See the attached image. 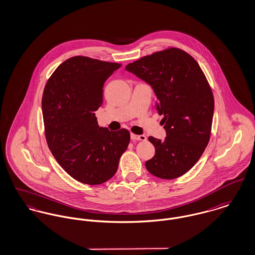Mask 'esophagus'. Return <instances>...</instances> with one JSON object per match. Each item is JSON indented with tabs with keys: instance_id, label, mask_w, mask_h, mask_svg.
<instances>
[{
	"instance_id": "obj_1",
	"label": "esophagus",
	"mask_w": 255,
	"mask_h": 255,
	"mask_svg": "<svg viewBox=\"0 0 255 255\" xmlns=\"http://www.w3.org/2000/svg\"><path fill=\"white\" fill-rule=\"evenodd\" d=\"M130 138L132 140H139V141H145L147 137L145 135H137V134H134V133H131L130 134Z\"/></svg>"
}]
</instances>
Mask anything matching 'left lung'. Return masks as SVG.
<instances>
[{"instance_id": "1", "label": "left lung", "mask_w": 255, "mask_h": 255, "mask_svg": "<svg viewBox=\"0 0 255 255\" xmlns=\"http://www.w3.org/2000/svg\"><path fill=\"white\" fill-rule=\"evenodd\" d=\"M126 69L152 86L163 114L166 137H148L156 153L145 162L147 170L162 179L182 176L200 160L211 133L214 98L203 70L178 47L143 56Z\"/></svg>"}]
</instances>
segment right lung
<instances>
[{
	"label": "right lung",
	"instance_id": "1",
	"mask_svg": "<svg viewBox=\"0 0 255 255\" xmlns=\"http://www.w3.org/2000/svg\"><path fill=\"white\" fill-rule=\"evenodd\" d=\"M122 66L88 56L61 63L46 82L42 98L45 135L51 154L71 177L99 185L116 173L130 134L98 128L94 113L103 102L105 81Z\"/></svg>",
	"mask_w": 255,
	"mask_h": 255
}]
</instances>
